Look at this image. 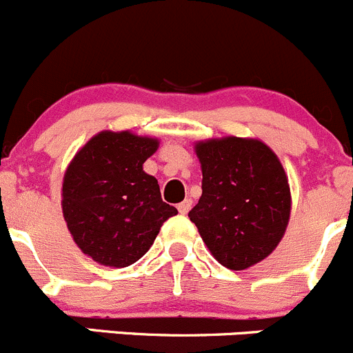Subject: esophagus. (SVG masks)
I'll list each match as a JSON object with an SVG mask.
<instances>
[{"label": "esophagus", "mask_w": 353, "mask_h": 353, "mask_svg": "<svg viewBox=\"0 0 353 353\" xmlns=\"http://www.w3.org/2000/svg\"><path fill=\"white\" fill-rule=\"evenodd\" d=\"M190 208H192V199H183L182 203L179 204V211L182 214H187L190 211Z\"/></svg>", "instance_id": "esophagus-1"}]
</instances>
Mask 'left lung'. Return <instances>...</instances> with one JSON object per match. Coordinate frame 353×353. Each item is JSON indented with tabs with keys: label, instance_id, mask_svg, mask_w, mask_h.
<instances>
[{
	"label": "left lung",
	"instance_id": "8db88e82",
	"mask_svg": "<svg viewBox=\"0 0 353 353\" xmlns=\"http://www.w3.org/2000/svg\"><path fill=\"white\" fill-rule=\"evenodd\" d=\"M203 194L189 211L204 244L223 267L260 263L284 237L291 214L286 171L258 139L223 137L196 142Z\"/></svg>",
	"mask_w": 353,
	"mask_h": 353
}]
</instances>
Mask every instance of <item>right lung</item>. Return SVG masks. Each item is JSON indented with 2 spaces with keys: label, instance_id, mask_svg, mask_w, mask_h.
<instances>
[{
  "label": "right lung",
  "instance_id": "1",
  "mask_svg": "<svg viewBox=\"0 0 353 353\" xmlns=\"http://www.w3.org/2000/svg\"><path fill=\"white\" fill-rule=\"evenodd\" d=\"M157 147L152 137L103 130L67 166L63 220L74 243L97 263H135L154 244L161 225L179 213L161 199L157 180L143 171Z\"/></svg>",
  "mask_w": 353,
  "mask_h": 353
}]
</instances>
